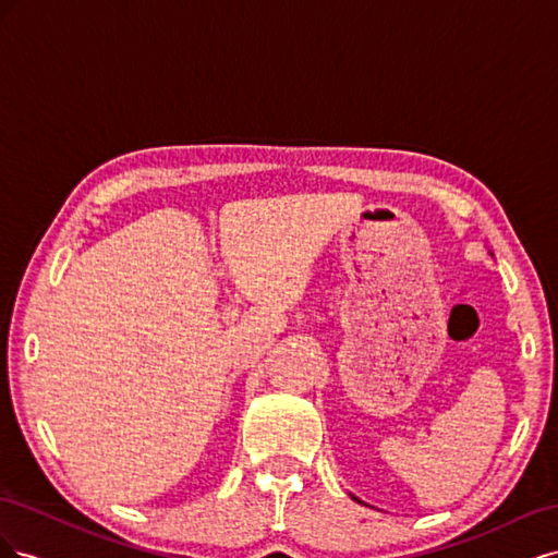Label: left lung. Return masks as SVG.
Listing matches in <instances>:
<instances>
[{
    "label": "left lung",
    "instance_id": "left-lung-1",
    "mask_svg": "<svg viewBox=\"0 0 558 558\" xmlns=\"http://www.w3.org/2000/svg\"><path fill=\"white\" fill-rule=\"evenodd\" d=\"M351 498H353V500H359V498H356V496H351ZM359 502H361V500H359Z\"/></svg>",
    "mask_w": 558,
    "mask_h": 558
}]
</instances>
